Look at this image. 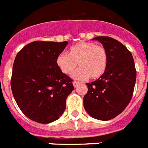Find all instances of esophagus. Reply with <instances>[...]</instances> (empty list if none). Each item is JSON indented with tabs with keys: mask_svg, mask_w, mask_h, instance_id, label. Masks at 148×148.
Returning a JSON list of instances; mask_svg holds the SVG:
<instances>
[{
	"mask_svg": "<svg viewBox=\"0 0 148 148\" xmlns=\"http://www.w3.org/2000/svg\"><path fill=\"white\" fill-rule=\"evenodd\" d=\"M80 84V82H76V81H74V82H73V84H74V87H77L78 84Z\"/></svg>",
	"mask_w": 148,
	"mask_h": 148,
	"instance_id": "esophagus-1",
	"label": "esophagus"
}]
</instances>
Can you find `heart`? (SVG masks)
<instances>
[{
    "label": "heart",
    "instance_id": "obj_1",
    "mask_svg": "<svg viewBox=\"0 0 148 148\" xmlns=\"http://www.w3.org/2000/svg\"><path fill=\"white\" fill-rule=\"evenodd\" d=\"M109 55L106 49L95 42H81L72 46L68 54L60 53L56 57V64L64 74H70L77 66V70L73 77L84 79L90 77L92 79L99 78L106 71Z\"/></svg>",
    "mask_w": 148,
    "mask_h": 148
}]
</instances>
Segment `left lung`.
I'll use <instances>...</instances> for the list:
<instances>
[{"label":"left lung","mask_w":148,"mask_h":148,"mask_svg":"<svg viewBox=\"0 0 148 148\" xmlns=\"http://www.w3.org/2000/svg\"><path fill=\"white\" fill-rule=\"evenodd\" d=\"M96 39L106 49L108 66L104 74L92 83H87L88 92L84 107L95 119L109 120L120 114L131 100L137 71L131 53L124 45L109 36Z\"/></svg>","instance_id":"1"}]
</instances>
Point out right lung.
Returning <instances> with one entry per match:
<instances>
[{
	"instance_id": "obj_1",
	"label": "right lung",
	"mask_w": 148,
	"mask_h": 148,
	"mask_svg": "<svg viewBox=\"0 0 148 148\" xmlns=\"http://www.w3.org/2000/svg\"><path fill=\"white\" fill-rule=\"evenodd\" d=\"M68 42L35 41L16 55L11 87L21 111L32 120L49 123L66 109L67 96L74 90L72 79L62 73L56 57Z\"/></svg>"
}]
</instances>
